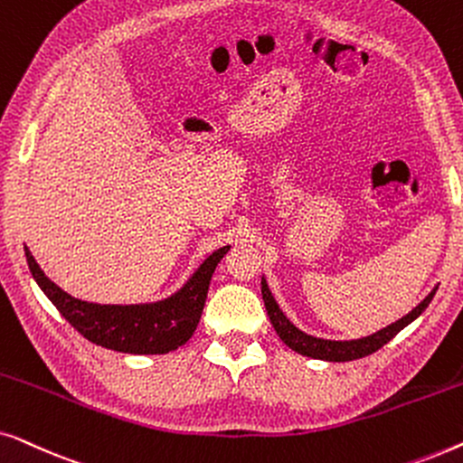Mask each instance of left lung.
Returning a JSON list of instances; mask_svg holds the SVG:
<instances>
[{
  "instance_id": "8db88e82",
  "label": "left lung",
  "mask_w": 463,
  "mask_h": 463,
  "mask_svg": "<svg viewBox=\"0 0 463 463\" xmlns=\"http://www.w3.org/2000/svg\"><path fill=\"white\" fill-rule=\"evenodd\" d=\"M434 293H436V288L420 303V306L413 309V312H409L404 318L396 320L394 325L382 328V331L375 335H369V337L354 339V341H328V339L312 337V335L299 331V328H297L293 322H290L287 316L282 314V309L278 307L276 299L271 297L269 288H268V282L261 280V295L265 301V309H268L271 325H274L276 333L280 335V339L284 341V344H287L290 350L303 354V356L328 360V363H345V360L364 358V356H369V354L377 352L379 347H383L390 339H394L404 326L411 325V322H413L417 316H420L423 309L430 306Z\"/></svg>"
}]
</instances>
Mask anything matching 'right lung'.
<instances>
[{"mask_svg":"<svg viewBox=\"0 0 463 463\" xmlns=\"http://www.w3.org/2000/svg\"><path fill=\"white\" fill-rule=\"evenodd\" d=\"M230 246L214 250L179 293L145 306H100L67 295L43 274L24 249L35 282L75 331L92 344L124 354H166L185 344L198 326L214 268Z\"/></svg>","mask_w":463,"mask_h":463,"instance_id":"obj_1","label":"right lung"}]
</instances>
